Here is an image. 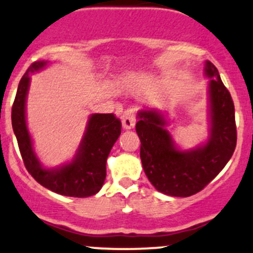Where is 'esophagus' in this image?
Returning a JSON list of instances; mask_svg holds the SVG:
<instances>
[{"mask_svg": "<svg viewBox=\"0 0 253 253\" xmlns=\"http://www.w3.org/2000/svg\"><path fill=\"white\" fill-rule=\"evenodd\" d=\"M135 121H136V112L132 108L124 111L122 115V126L126 130L132 129L135 126Z\"/></svg>", "mask_w": 253, "mask_h": 253, "instance_id": "esophagus-1", "label": "esophagus"}]
</instances>
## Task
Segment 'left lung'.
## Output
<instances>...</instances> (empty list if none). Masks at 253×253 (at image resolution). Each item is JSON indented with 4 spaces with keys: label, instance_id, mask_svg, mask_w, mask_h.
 <instances>
[{
    "label": "left lung",
    "instance_id": "obj_1",
    "mask_svg": "<svg viewBox=\"0 0 253 253\" xmlns=\"http://www.w3.org/2000/svg\"><path fill=\"white\" fill-rule=\"evenodd\" d=\"M209 82L210 136L204 145L182 151L165 127L168 121L156 110L138 111L136 132L141 141L143 170L157 191L171 197L200 192L221 172L236 146L234 104L218 70L205 61Z\"/></svg>",
    "mask_w": 253,
    "mask_h": 253
}]
</instances>
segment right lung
<instances>
[{
    "instance_id": "add662e5",
    "label": "right lung",
    "mask_w": 253,
    "mask_h": 253,
    "mask_svg": "<svg viewBox=\"0 0 253 253\" xmlns=\"http://www.w3.org/2000/svg\"><path fill=\"white\" fill-rule=\"evenodd\" d=\"M47 61H36L29 67L18 85L12 107V126L24 164L40 184L66 197L86 198L101 189L106 178V162L121 135L122 123L113 113H95L89 117L85 132L70 163L45 169L35 153L26 124L25 105L31 73L47 66Z\"/></svg>"
}]
</instances>
